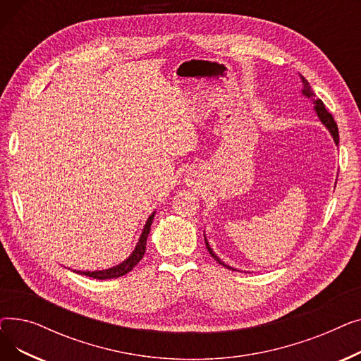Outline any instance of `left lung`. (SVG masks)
I'll return each instance as SVG.
<instances>
[{"label":"left lung","mask_w":361,"mask_h":361,"mask_svg":"<svg viewBox=\"0 0 361 361\" xmlns=\"http://www.w3.org/2000/svg\"><path fill=\"white\" fill-rule=\"evenodd\" d=\"M300 78H301V82H302V94H305V97H307V98H314V93H313V90H312V87H310V85H309V82L302 78V75L300 74ZM314 102V109H316V114H317V117L320 118V121L324 123L325 126H326V128L331 131V135H332V137H334V140H335V143L338 145L339 143V135H338V126H336V123H335V120H334V117L331 116V114L326 111V108H325V105H324V102H322L320 99H316V101H313ZM204 243H206V249H207V252L211 253V256L219 263V264H222V267H225L226 269H233V271H235L234 268H231V267H228V264H225L215 253H214V250L211 249V245H209V243H207V240L204 238Z\"/></svg>","instance_id":"8db88e82"}]
</instances>
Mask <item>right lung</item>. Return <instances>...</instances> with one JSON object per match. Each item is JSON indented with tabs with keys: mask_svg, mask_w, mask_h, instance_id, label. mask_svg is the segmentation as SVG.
<instances>
[{
	"mask_svg": "<svg viewBox=\"0 0 361 361\" xmlns=\"http://www.w3.org/2000/svg\"><path fill=\"white\" fill-rule=\"evenodd\" d=\"M154 216H155V212L152 214L147 221H146V225L143 228V233L139 238V243L136 245L135 252H133L128 259H126L123 263L117 264V267L114 268H109V269H105V271H93V272H82V271H78V274H82V275H86L89 278H94V279H111V278H118V276H123L126 275L127 272H130L133 268L136 267V264L142 260V257L145 256V252H146V240H147V235H149V231H150V225H152V221H154ZM75 272V271H74Z\"/></svg>",
	"mask_w": 361,
	"mask_h": 361,
	"instance_id": "add662e5",
	"label": "right lung"
}]
</instances>
